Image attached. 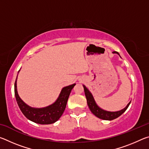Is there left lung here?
<instances>
[{
  "label": "left lung",
  "instance_id": "obj_1",
  "mask_svg": "<svg viewBox=\"0 0 149 149\" xmlns=\"http://www.w3.org/2000/svg\"><path fill=\"white\" fill-rule=\"evenodd\" d=\"M113 53H116L118 54H119V53L116 51H114ZM84 88L85 97H86L87 99V104L89 106L90 110L91 111V112L93 114L96 116L97 118H100V119L105 120H112L116 119V118H118L120 116L122 115L123 113L127 110V108L129 107L131 103V102H130L128 103V104L126 106L125 108L120 111H117V112H108V111L102 110L98 107L97 104H96L94 98H93L91 93L89 92V91L87 89V88L85 87V85H84Z\"/></svg>",
  "mask_w": 149,
  "mask_h": 149
}]
</instances>
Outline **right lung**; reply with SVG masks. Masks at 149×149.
Listing matches in <instances>:
<instances>
[{"label": "right lung", "instance_id": "1", "mask_svg": "<svg viewBox=\"0 0 149 149\" xmlns=\"http://www.w3.org/2000/svg\"><path fill=\"white\" fill-rule=\"evenodd\" d=\"M16 80L14 84V93L19 109L27 119L39 124H51L56 122L61 117L66 107L70 93L75 85L74 84L63 88L54 104L45 108H35L27 106L19 98L17 91Z\"/></svg>", "mask_w": 149, "mask_h": 149}]
</instances>
